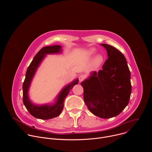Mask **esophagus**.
<instances>
[{
	"mask_svg": "<svg viewBox=\"0 0 152 152\" xmlns=\"http://www.w3.org/2000/svg\"><path fill=\"white\" fill-rule=\"evenodd\" d=\"M85 78H86V76L85 75H80L79 76V80L80 82L83 81Z\"/></svg>",
	"mask_w": 152,
	"mask_h": 152,
	"instance_id": "esophagus-1",
	"label": "esophagus"
}]
</instances>
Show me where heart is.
Instances as JSON below:
<instances>
[{"instance_id": "obj_1", "label": "heart", "mask_w": 152, "mask_h": 152, "mask_svg": "<svg viewBox=\"0 0 152 152\" xmlns=\"http://www.w3.org/2000/svg\"><path fill=\"white\" fill-rule=\"evenodd\" d=\"M96 49L94 48H92V49H90L87 52V53H86V55H87V56L88 58H91L96 53ZM103 60H104V58H103V55L99 54V55H96L95 56V58H94L93 61V65L95 67H99L102 64V62H103Z\"/></svg>"}]
</instances>
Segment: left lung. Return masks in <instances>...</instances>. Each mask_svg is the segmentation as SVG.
Here are the masks:
<instances>
[{"mask_svg": "<svg viewBox=\"0 0 152 152\" xmlns=\"http://www.w3.org/2000/svg\"><path fill=\"white\" fill-rule=\"evenodd\" d=\"M101 45L106 49L108 58L102 70L92 72L81 85L90 111L102 118H110L120 114L129 103L131 72L122 53L110 45Z\"/></svg>", "mask_w": 152, "mask_h": 152, "instance_id": "8db88e82", "label": "left lung"}]
</instances>
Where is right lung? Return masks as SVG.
Instances as JSON below:
<instances>
[{
  "label": "right lung",
  "mask_w": 152,
  "mask_h": 152,
  "mask_svg": "<svg viewBox=\"0 0 152 152\" xmlns=\"http://www.w3.org/2000/svg\"><path fill=\"white\" fill-rule=\"evenodd\" d=\"M61 48L62 47L59 45L42 48L36 54L27 69L25 79L23 83V102L29 113L35 118L41 120H48L59 115L63 110L65 99L73 86L78 83L79 80L77 79L65 86L57 96L55 103L52 104L36 105L29 100L28 96L29 86L40 63L46 56V55L60 53L62 51Z\"/></svg>",
  "instance_id": "add662e5"
}]
</instances>
